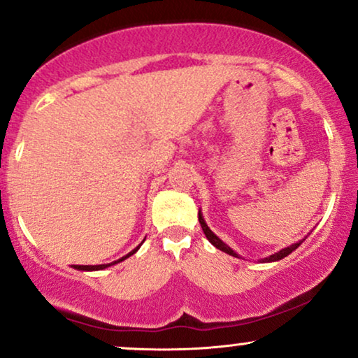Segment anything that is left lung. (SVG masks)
<instances>
[{
	"mask_svg": "<svg viewBox=\"0 0 358 358\" xmlns=\"http://www.w3.org/2000/svg\"><path fill=\"white\" fill-rule=\"evenodd\" d=\"M198 217H199V224H201V229H203V231H204V235H206V238H208L210 243H213L215 248L217 250H220V251H224V253H227V255H230V256H235V258H238V255L235 253L234 250L230 248L229 245H225L222 240L219 238L217 235H214L213 234V230H210L208 225H206V222H204V219H203V214H201V210H199V214H198ZM300 243L301 241H299V243H294V245H290V246H287V248H284V250H280V251H278V253H274V255H271V256H268V258H264L263 261L264 263H271V261H279V259H282V258H285V256H289L292 251H295L296 248H299L300 246Z\"/></svg>",
	"mask_w": 358,
	"mask_h": 358,
	"instance_id": "1",
	"label": "left lung"
}]
</instances>
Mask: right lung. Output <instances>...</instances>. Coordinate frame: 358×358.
Masks as SVG:
<instances>
[{
	"instance_id": "right-lung-1",
	"label": "right lung",
	"mask_w": 358,
	"mask_h": 358,
	"mask_svg": "<svg viewBox=\"0 0 358 358\" xmlns=\"http://www.w3.org/2000/svg\"><path fill=\"white\" fill-rule=\"evenodd\" d=\"M139 250V246H138V248H134L133 251H131V253H128L127 256H123V258L122 259H118V261H113V263L112 264H117V263H120V261H123V259H127L128 258V256H131V255H133V253H136V251H138ZM112 264H97V266H74V268H76V269H80V271H99V269H105V268H108V266H112Z\"/></svg>"
}]
</instances>
